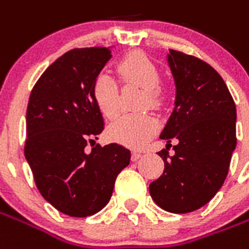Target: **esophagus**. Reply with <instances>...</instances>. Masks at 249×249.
<instances>
[{
  "label": "esophagus",
  "mask_w": 249,
  "mask_h": 249,
  "mask_svg": "<svg viewBox=\"0 0 249 249\" xmlns=\"http://www.w3.org/2000/svg\"><path fill=\"white\" fill-rule=\"evenodd\" d=\"M142 156V152H136V151H135V152H132V160L133 161L137 160V159H140Z\"/></svg>",
  "instance_id": "esophagus-1"
}]
</instances>
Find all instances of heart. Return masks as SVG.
Wrapping results in <instances>:
<instances>
[{"instance_id":"obj_1","label":"heart","mask_w":249,"mask_h":249,"mask_svg":"<svg viewBox=\"0 0 249 249\" xmlns=\"http://www.w3.org/2000/svg\"><path fill=\"white\" fill-rule=\"evenodd\" d=\"M120 79L123 83H135L142 86V107H158L161 104V91L159 89L160 72L155 63L140 52H133L123 58L117 64ZM91 94L101 113L113 119L120 112L119 85L112 75L101 71L94 76ZM159 128L158 119L144 114H124L107 126V137L114 142L129 148H140Z\"/></svg>"}]
</instances>
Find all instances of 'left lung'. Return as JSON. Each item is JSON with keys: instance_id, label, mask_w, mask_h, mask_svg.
<instances>
[{"instance_id": "1", "label": "left lung", "mask_w": 249, "mask_h": 249, "mask_svg": "<svg viewBox=\"0 0 249 249\" xmlns=\"http://www.w3.org/2000/svg\"><path fill=\"white\" fill-rule=\"evenodd\" d=\"M177 88L175 107L158 152L164 171L149 185L158 206L170 213L202 208L221 189L236 148V105L224 79L201 59L170 50L167 56ZM177 138L174 155L168 154Z\"/></svg>"}]
</instances>
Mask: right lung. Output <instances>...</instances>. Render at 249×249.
<instances>
[{
	"instance_id": "1",
	"label": "right lung",
	"mask_w": 249,
	"mask_h": 249,
	"mask_svg": "<svg viewBox=\"0 0 249 249\" xmlns=\"http://www.w3.org/2000/svg\"><path fill=\"white\" fill-rule=\"evenodd\" d=\"M110 58L107 47L66 52L41 74L28 102L25 159L43 198L71 217L105 208L130 160L129 149L116 142L86 152L104 129L91 85Z\"/></svg>"
}]
</instances>
